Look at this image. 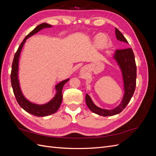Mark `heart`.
I'll use <instances>...</instances> for the list:
<instances>
[{"label": "heart", "mask_w": 156, "mask_h": 156, "mask_svg": "<svg viewBox=\"0 0 156 156\" xmlns=\"http://www.w3.org/2000/svg\"><path fill=\"white\" fill-rule=\"evenodd\" d=\"M107 37L105 34H100L96 37V44L98 48H103L107 43Z\"/></svg>", "instance_id": "heart-1"}]
</instances>
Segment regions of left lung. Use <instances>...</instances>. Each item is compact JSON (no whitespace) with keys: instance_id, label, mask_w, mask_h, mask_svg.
I'll list each match as a JSON object with an SVG mask.
<instances>
[{"instance_id":"1","label":"left lung","mask_w":156,"mask_h":156,"mask_svg":"<svg viewBox=\"0 0 156 156\" xmlns=\"http://www.w3.org/2000/svg\"><path fill=\"white\" fill-rule=\"evenodd\" d=\"M115 33L116 37L118 40L128 44V41H127L126 37L116 28L115 29ZM114 58L116 59L121 68L124 83L125 94L120 104L112 110L102 109V108H99L94 104L90 98L87 94L85 98L86 103L89 109L96 114L103 116H113L119 114L120 112L123 111L130 101L134 94L136 87V66L134 53L132 49L124 48L117 49L115 52Z\"/></svg>"}]
</instances>
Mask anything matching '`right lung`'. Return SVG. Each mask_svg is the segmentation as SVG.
<instances>
[{
	"label": "right lung",
	"instance_id": "add662e5",
	"mask_svg": "<svg viewBox=\"0 0 156 156\" xmlns=\"http://www.w3.org/2000/svg\"><path fill=\"white\" fill-rule=\"evenodd\" d=\"M51 26L48 23H41V24L37 26L35 29L31 31L29 34H28L24 40H23L20 45L19 46V48L17 50L16 53L14 55L13 62L12 65V71H11V83L12 87L13 88V94L15 95L16 98V100L19 105L22 107L23 109L27 112L30 113L31 115H33L36 116H49L52 114H54L55 112L58 111L59 108L61 103L62 101V88L64 84L66 83L69 79H66L65 81H63L57 85L56 86V90L57 92H56L55 96L54 98L50 101L49 103H46L45 105H39L34 104L29 102L26 98L23 96V94L21 91V89L20 87V83L18 81V62H19V58H20V55L21 53V49L23 48V46L24 45L26 40L30 36L34 35L37 32H39L41 29H44V28H49Z\"/></svg>",
	"mask_w": 156,
	"mask_h": 156
}]
</instances>
